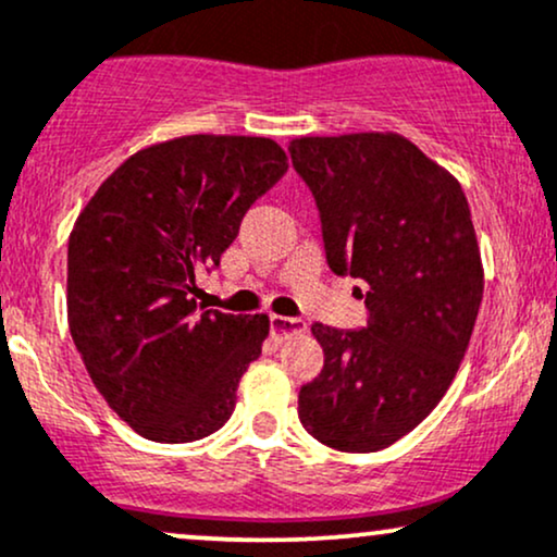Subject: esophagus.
Segmentation results:
<instances>
[{
	"label": "esophagus",
	"instance_id": "obj_1",
	"mask_svg": "<svg viewBox=\"0 0 557 557\" xmlns=\"http://www.w3.org/2000/svg\"><path fill=\"white\" fill-rule=\"evenodd\" d=\"M270 330H272V335L285 337V335H293V332H304L306 322H304V319H296V317L272 314L270 317Z\"/></svg>",
	"mask_w": 557,
	"mask_h": 557
}]
</instances>
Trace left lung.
Instances as JSON below:
<instances>
[{"label":"left lung","instance_id":"left-lung-1","mask_svg":"<svg viewBox=\"0 0 557 557\" xmlns=\"http://www.w3.org/2000/svg\"><path fill=\"white\" fill-rule=\"evenodd\" d=\"M287 151L330 270L369 285L367 327H311L324 367L300 387V424L335 450H382L430 417L469 348L484 290L469 201L398 133L306 136Z\"/></svg>","mask_w":557,"mask_h":557}]
</instances>
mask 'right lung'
Segmentation results:
<instances>
[{
	"label": "right lung",
	"instance_id": "right-lung-1",
	"mask_svg": "<svg viewBox=\"0 0 557 557\" xmlns=\"http://www.w3.org/2000/svg\"><path fill=\"white\" fill-rule=\"evenodd\" d=\"M287 170L272 138L183 136L140 149L99 185L67 243V322L96 389L154 443L230 419L270 335L267 314L196 304L243 214Z\"/></svg>",
	"mask_w": 557,
	"mask_h": 557
}]
</instances>
